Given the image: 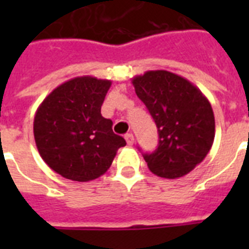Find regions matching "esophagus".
<instances>
[{
  "mask_svg": "<svg viewBox=\"0 0 249 249\" xmlns=\"http://www.w3.org/2000/svg\"><path fill=\"white\" fill-rule=\"evenodd\" d=\"M125 140H126V143H128L129 146H132V144L134 143V137H133L132 133L126 134V136H125Z\"/></svg>",
  "mask_w": 249,
  "mask_h": 249,
  "instance_id": "1",
  "label": "esophagus"
}]
</instances>
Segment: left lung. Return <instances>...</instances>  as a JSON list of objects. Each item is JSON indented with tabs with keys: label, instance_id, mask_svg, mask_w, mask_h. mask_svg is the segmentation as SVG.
<instances>
[{
	"label": "left lung",
	"instance_id": "1",
	"mask_svg": "<svg viewBox=\"0 0 249 249\" xmlns=\"http://www.w3.org/2000/svg\"><path fill=\"white\" fill-rule=\"evenodd\" d=\"M159 132V144L143 158L152 173L179 178L200 164L214 141L212 106L199 88L173 72L147 71L132 79Z\"/></svg>",
	"mask_w": 249,
	"mask_h": 249
}]
</instances>
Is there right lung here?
I'll use <instances>...</instances> for the list:
<instances>
[{"instance_id": "1", "label": "right lung", "mask_w": 249, "mask_h": 249, "mask_svg": "<svg viewBox=\"0 0 249 249\" xmlns=\"http://www.w3.org/2000/svg\"><path fill=\"white\" fill-rule=\"evenodd\" d=\"M111 84L93 76L75 77L56 86L38 106L33 121L37 150L62 177L79 182L101 177L126 144L101 113Z\"/></svg>"}]
</instances>
